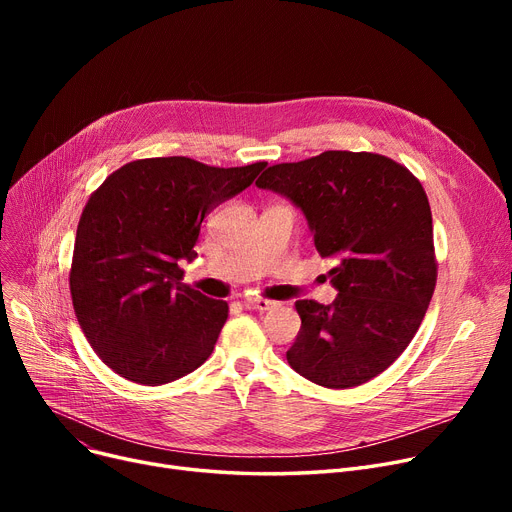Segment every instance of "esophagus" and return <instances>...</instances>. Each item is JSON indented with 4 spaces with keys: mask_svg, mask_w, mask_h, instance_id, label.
I'll return each instance as SVG.
<instances>
[{
    "mask_svg": "<svg viewBox=\"0 0 512 512\" xmlns=\"http://www.w3.org/2000/svg\"><path fill=\"white\" fill-rule=\"evenodd\" d=\"M278 303L276 301H270V299H253V297H249L247 301H245V307L247 309H253V311H270V309H274Z\"/></svg>",
    "mask_w": 512,
    "mask_h": 512,
    "instance_id": "obj_1",
    "label": "esophagus"
}]
</instances>
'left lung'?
Masks as SVG:
<instances>
[{
    "mask_svg": "<svg viewBox=\"0 0 512 512\" xmlns=\"http://www.w3.org/2000/svg\"><path fill=\"white\" fill-rule=\"evenodd\" d=\"M301 207L315 249L336 265L330 305L297 301L286 353L309 382L346 390L386 371L417 334L438 280L432 209L417 176L367 151H324L276 164L255 182Z\"/></svg>",
    "mask_w": 512,
    "mask_h": 512,
    "instance_id": "obj_1",
    "label": "left lung"
}]
</instances>
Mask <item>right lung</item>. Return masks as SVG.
<instances>
[{"label": "right lung", "mask_w": 512, "mask_h": 512, "mask_svg": "<svg viewBox=\"0 0 512 512\" xmlns=\"http://www.w3.org/2000/svg\"><path fill=\"white\" fill-rule=\"evenodd\" d=\"M215 168L191 157L137 159L91 193L76 228L70 294L97 357L122 378L161 386L201 367L228 303L182 282L205 215L265 168Z\"/></svg>", "instance_id": "add662e5"}]
</instances>
